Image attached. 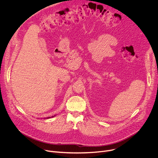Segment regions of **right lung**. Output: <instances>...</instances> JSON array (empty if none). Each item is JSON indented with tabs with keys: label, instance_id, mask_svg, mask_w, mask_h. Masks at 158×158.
I'll return each instance as SVG.
<instances>
[{
	"label": "right lung",
	"instance_id": "1",
	"mask_svg": "<svg viewBox=\"0 0 158 158\" xmlns=\"http://www.w3.org/2000/svg\"><path fill=\"white\" fill-rule=\"evenodd\" d=\"M53 117V116H52Z\"/></svg>",
	"mask_w": 158,
	"mask_h": 158
}]
</instances>
